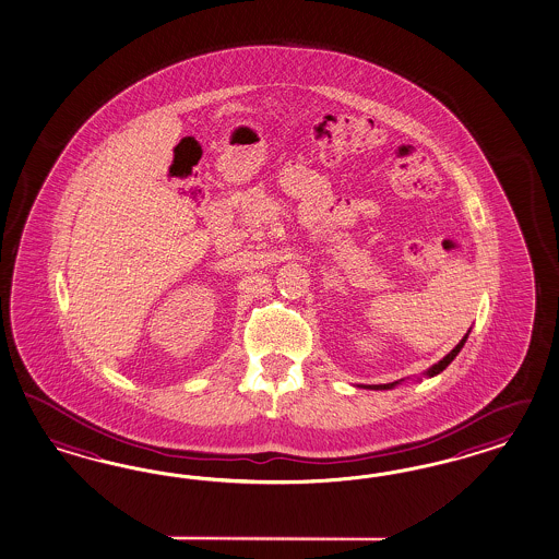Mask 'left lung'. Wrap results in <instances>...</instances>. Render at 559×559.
<instances>
[{"mask_svg":"<svg viewBox=\"0 0 559 559\" xmlns=\"http://www.w3.org/2000/svg\"><path fill=\"white\" fill-rule=\"evenodd\" d=\"M467 335H469V331L463 335L462 341L451 349V352L447 353L445 357L441 359V361H437L435 366L429 367L423 376H427V378H432V376H437V373H441L443 369H445L455 357H457V353L462 352L463 345H465V341H467ZM416 380H420V378H416ZM400 382H404V380H399V382H392V383H378V385H364V388H369V390H392V388H396Z\"/></svg>","mask_w":559,"mask_h":559,"instance_id":"8db88e82","label":"left lung"}]
</instances>
